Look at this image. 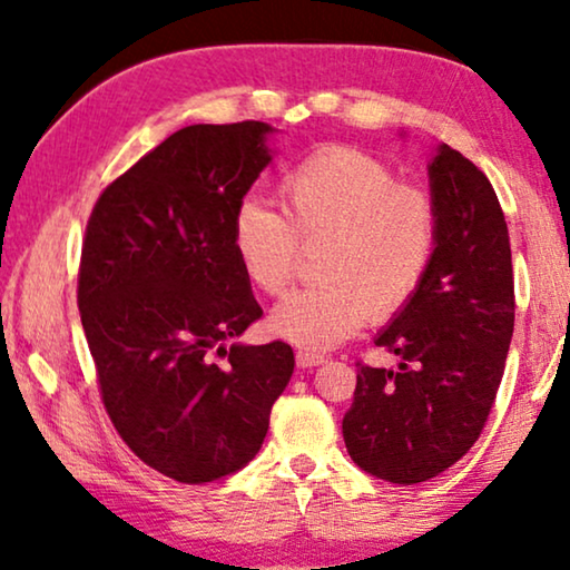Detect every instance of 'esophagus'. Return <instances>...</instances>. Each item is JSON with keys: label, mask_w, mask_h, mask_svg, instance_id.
Listing matches in <instances>:
<instances>
[{"label": "esophagus", "mask_w": 570, "mask_h": 570, "mask_svg": "<svg viewBox=\"0 0 570 570\" xmlns=\"http://www.w3.org/2000/svg\"><path fill=\"white\" fill-rule=\"evenodd\" d=\"M324 361V355L311 353V350H298V353H295V363H298L301 368H314V365H322Z\"/></svg>", "instance_id": "34e87169"}]
</instances>
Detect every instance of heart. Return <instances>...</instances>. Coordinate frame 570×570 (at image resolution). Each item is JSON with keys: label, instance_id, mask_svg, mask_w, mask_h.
<instances>
[{"label": "heart", "instance_id": "obj_1", "mask_svg": "<svg viewBox=\"0 0 570 570\" xmlns=\"http://www.w3.org/2000/svg\"><path fill=\"white\" fill-rule=\"evenodd\" d=\"M283 213L244 199L233 215V252L256 291L283 295L298 275L303 246H322L324 279L272 314V332L322 353L368 318L402 314L431 275L439 252V207L431 191L357 147L332 145L295 163L279 181Z\"/></svg>", "mask_w": 570, "mask_h": 570}]
</instances>
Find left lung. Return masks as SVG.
I'll return each mask as SVG.
<instances>
[{
  "mask_svg": "<svg viewBox=\"0 0 570 570\" xmlns=\"http://www.w3.org/2000/svg\"><path fill=\"white\" fill-rule=\"evenodd\" d=\"M439 252L431 275L376 337L400 368L357 361L347 454L396 485L425 482L480 439L513 334V269L505 217L488 176L449 145L431 168Z\"/></svg>",
  "mask_w": 570,
  "mask_h": 570,
  "instance_id": "obj_1",
  "label": "left lung"
}]
</instances>
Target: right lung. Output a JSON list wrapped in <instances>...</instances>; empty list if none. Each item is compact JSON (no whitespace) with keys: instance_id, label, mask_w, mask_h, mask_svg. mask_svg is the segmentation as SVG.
<instances>
[{"instance_id":"add662e5","label":"right lung","mask_w":570,"mask_h":570,"mask_svg":"<svg viewBox=\"0 0 570 570\" xmlns=\"http://www.w3.org/2000/svg\"><path fill=\"white\" fill-rule=\"evenodd\" d=\"M269 131L178 129L106 186L85 228L77 306L100 400L124 443L186 485L252 462L293 376L287 342L228 345L262 316L230 230Z\"/></svg>"}]
</instances>
